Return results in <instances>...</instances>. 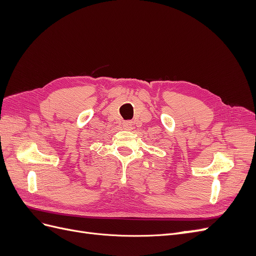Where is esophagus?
<instances>
[{
    "mask_svg": "<svg viewBox=\"0 0 256 256\" xmlns=\"http://www.w3.org/2000/svg\"><path fill=\"white\" fill-rule=\"evenodd\" d=\"M132 127H134V122H122V128L124 129L130 130V129H132Z\"/></svg>",
    "mask_w": 256,
    "mask_h": 256,
    "instance_id": "34e87169",
    "label": "esophagus"
}]
</instances>
